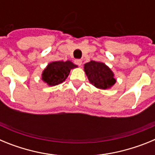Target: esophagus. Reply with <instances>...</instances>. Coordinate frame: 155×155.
Returning <instances> with one entry per match:
<instances>
[{
	"mask_svg": "<svg viewBox=\"0 0 155 155\" xmlns=\"http://www.w3.org/2000/svg\"><path fill=\"white\" fill-rule=\"evenodd\" d=\"M74 64H77V65H78V66H81L82 61H81V60H75Z\"/></svg>",
	"mask_w": 155,
	"mask_h": 155,
	"instance_id": "esophagus-1",
	"label": "esophagus"
}]
</instances>
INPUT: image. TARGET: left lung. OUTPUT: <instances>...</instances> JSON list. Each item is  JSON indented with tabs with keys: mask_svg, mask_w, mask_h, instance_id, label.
I'll list each match as a JSON object with an SVG mask.
<instances>
[{
	"mask_svg": "<svg viewBox=\"0 0 155 155\" xmlns=\"http://www.w3.org/2000/svg\"><path fill=\"white\" fill-rule=\"evenodd\" d=\"M84 70L90 83L100 89H108L116 81L113 72L104 63L91 61L84 64Z\"/></svg>",
	"mask_w": 155,
	"mask_h": 155,
	"instance_id": "obj_1",
	"label": "left lung"
}]
</instances>
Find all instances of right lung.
I'll return each mask as SVG.
<instances>
[{
	"label": "right lung",
	"mask_w": 155,
	"mask_h": 155,
	"mask_svg": "<svg viewBox=\"0 0 155 155\" xmlns=\"http://www.w3.org/2000/svg\"><path fill=\"white\" fill-rule=\"evenodd\" d=\"M77 68V65L71 61H55L47 65L42 71V80L49 86H55L66 80L71 69Z\"/></svg>",
	"instance_id": "obj_1"
}]
</instances>
